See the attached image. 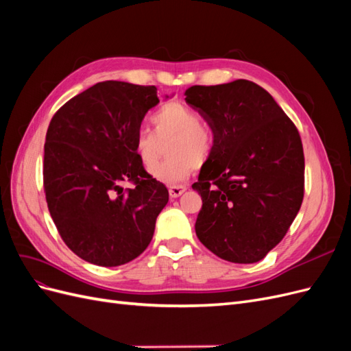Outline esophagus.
<instances>
[{
    "mask_svg": "<svg viewBox=\"0 0 351 351\" xmlns=\"http://www.w3.org/2000/svg\"><path fill=\"white\" fill-rule=\"evenodd\" d=\"M186 190H187L186 186H169L168 187V192H169V196H171V197L182 196L186 192Z\"/></svg>",
    "mask_w": 351,
    "mask_h": 351,
    "instance_id": "obj_1",
    "label": "esophagus"
}]
</instances>
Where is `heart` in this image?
Returning a JSON list of instances; mask_svg holds the SVG:
<instances>
[{"label":"heart","instance_id":"obj_1","mask_svg":"<svg viewBox=\"0 0 351 351\" xmlns=\"http://www.w3.org/2000/svg\"><path fill=\"white\" fill-rule=\"evenodd\" d=\"M155 132L139 129L133 137V149L142 165L149 169L163 153V145L169 140L170 158L151 169V174L167 184H178L192 174L199 161H205L214 146V134L204 124L202 117L187 105L168 102L154 115Z\"/></svg>","mask_w":351,"mask_h":351}]
</instances>
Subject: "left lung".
Instances as JSON below:
<instances>
[{
	"label": "left lung",
	"mask_w": 351,
	"mask_h": 351,
	"mask_svg": "<svg viewBox=\"0 0 351 351\" xmlns=\"http://www.w3.org/2000/svg\"><path fill=\"white\" fill-rule=\"evenodd\" d=\"M186 102L214 133L192 186L202 196L196 236L218 258L254 263L284 239L304 195L299 130L259 84L192 86Z\"/></svg>",
	"instance_id": "obj_1"
}]
</instances>
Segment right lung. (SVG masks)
Segmentation results:
<instances>
[{"label":"right lung","instance_id":"add662e5","mask_svg":"<svg viewBox=\"0 0 351 351\" xmlns=\"http://www.w3.org/2000/svg\"><path fill=\"white\" fill-rule=\"evenodd\" d=\"M158 102L155 86L107 80L52 117L44 147L47 204L61 239L83 261L119 267L149 246L168 190L145 171L133 137ZM123 181L135 186L123 189Z\"/></svg>","mask_w":351,"mask_h":351}]
</instances>
